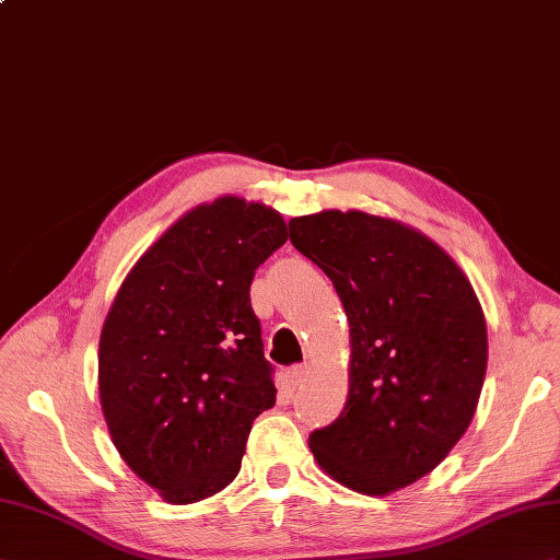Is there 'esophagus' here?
Segmentation results:
<instances>
[{
    "label": "esophagus",
    "mask_w": 560,
    "mask_h": 560,
    "mask_svg": "<svg viewBox=\"0 0 560 560\" xmlns=\"http://www.w3.org/2000/svg\"><path fill=\"white\" fill-rule=\"evenodd\" d=\"M308 373H311V368L304 363V365H294V368H290L288 371V383L292 385V387H296V385H302L304 380L308 377Z\"/></svg>",
    "instance_id": "esophagus-1"
}]
</instances>
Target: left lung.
Instances as JSON below:
<instances>
[{
	"label": "left lung",
	"mask_w": 560,
	"mask_h": 560,
	"mask_svg": "<svg viewBox=\"0 0 560 560\" xmlns=\"http://www.w3.org/2000/svg\"><path fill=\"white\" fill-rule=\"evenodd\" d=\"M290 240L332 280L351 337L345 411L311 432L313 458L353 492L387 497L470 425L487 373L480 299L438 242L394 218L299 215Z\"/></svg>",
	"instance_id": "left-lung-1"
}]
</instances>
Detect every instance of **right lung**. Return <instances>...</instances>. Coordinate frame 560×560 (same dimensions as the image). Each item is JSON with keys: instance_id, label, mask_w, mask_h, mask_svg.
I'll return each mask as SVG.
<instances>
[{"instance_id": "obj_1", "label": "right lung", "mask_w": 560, "mask_h": 560, "mask_svg": "<svg viewBox=\"0 0 560 560\" xmlns=\"http://www.w3.org/2000/svg\"><path fill=\"white\" fill-rule=\"evenodd\" d=\"M284 242L288 223L261 201L199 203L140 256L106 313L108 434L163 501L183 506L233 482L256 416L276 404L249 284Z\"/></svg>"}]
</instances>
